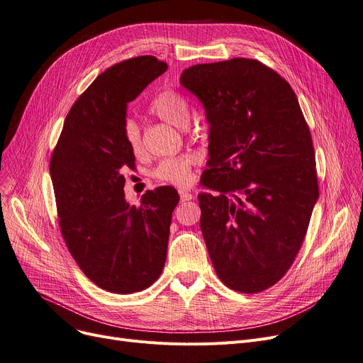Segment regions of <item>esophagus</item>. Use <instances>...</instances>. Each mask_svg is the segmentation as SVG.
I'll return each instance as SVG.
<instances>
[{
	"label": "esophagus",
	"instance_id": "esophagus-1",
	"mask_svg": "<svg viewBox=\"0 0 363 363\" xmlns=\"http://www.w3.org/2000/svg\"><path fill=\"white\" fill-rule=\"evenodd\" d=\"M179 195H180L182 201H191V199H194V195L191 192H187V191H179Z\"/></svg>",
	"mask_w": 363,
	"mask_h": 363
}]
</instances>
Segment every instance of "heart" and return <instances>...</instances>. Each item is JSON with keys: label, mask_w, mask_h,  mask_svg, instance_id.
Returning a JSON list of instances; mask_svg holds the SVG:
<instances>
[{"label": "heart", "mask_w": 363, "mask_h": 363, "mask_svg": "<svg viewBox=\"0 0 363 363\" xmlns=\"http://www.w3.org/2000/svg\"><path fill=\"white\" fill-rule=\"evenodd\" d=\"M149 110L152 114L157 116L159 119H162L174 126L186 128L187 123H189V108H187L186 101L174 91L167 89L159 92L150 101ZM123 137L129 150L135 156H141L144 152V144L140 126L135 121L128 119L125 122ZM194 164L195 157L192 155L167 157L159 161V164L152 171V176L161 183L183 187L191 183Z\"/></svg>", "instance_id": "b5f03b06"}]
</instances>
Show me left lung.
<instances>
[{"instance_id":"obj_1","label":"left lung","mask_w":363,"mask_h":363,"mask_svg":"<svg viewBox=\"0 0 363 363\" xmlns=\"http://www.w3.org/2000/svg\"><path fill=\"white\" fill-rule=\"evenodd\" d=\"M182 84L210 122L199 194L201 230L216 274L241 294L274 286L306 238L318 183L310 128L294 89L257 60L196 64Z\"/></svg>"}]
</instances>
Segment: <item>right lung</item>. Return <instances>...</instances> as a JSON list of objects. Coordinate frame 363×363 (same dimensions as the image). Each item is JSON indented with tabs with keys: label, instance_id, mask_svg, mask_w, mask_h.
<instances>
[{
	"label": "right lung",
	"instance_id": "obj_1",
	"mask_svg": "<svg viewBox=\"0 0 363 363\" xmlns=\"http://www.w3.org/2000/svg\"><path fill=\"white\" fill-rule=\"evenodd\" d=\"M168 68L144 55L107 68L69 108L50 159L57 222L68 252L92 283L128 295L161 275L172 211L171 186L146 191L140 206L125 199L126 168L135 156L123 137L126 104Z\"/></svg>",
	"mask_w": 363,
	"mask_h": 363
}]
</instances>
